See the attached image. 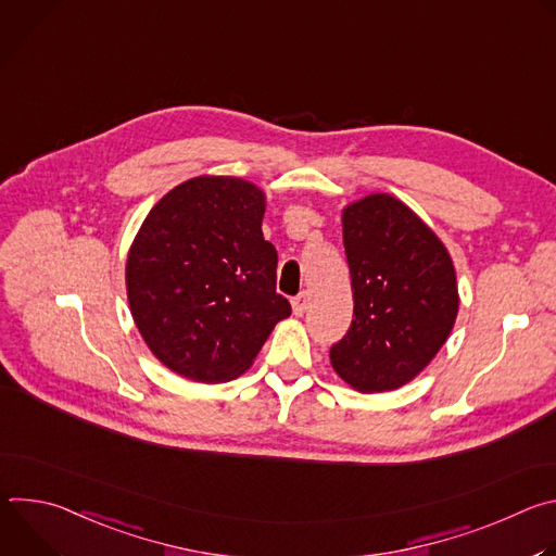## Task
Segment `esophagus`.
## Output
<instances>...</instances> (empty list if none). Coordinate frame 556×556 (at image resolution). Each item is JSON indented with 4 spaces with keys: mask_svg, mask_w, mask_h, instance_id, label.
Here are the masks:
<instances>
[{
    "mask_svg": "<svg viewBox=\"0 0 556 556\" xmlns=\"http://www.w3.org/2000/svg\"><path fill=\"white\" fill-rule=\"evenodd\" d=\"M305 309H307V294L301 292V294H296V296L292 299V312H294L296 316H303Z\"/></svg>",
    "mask_w": 556,
    "mask_h": 556,
    "instance_id": "esophagus-1",
    "label": "esophagus"
}]
</instances>
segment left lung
Returning <instances> with one entry per match:
<instances>
[{"label": "left lung", "mask_w": 556, "mask_h": 556, "mask_svg": "<svg viewBox=\"0 0 556 556\" xmlns=\"http://www.w3.org/2000/svg\"><path fill=\"white\" fill-rule=\"evenodd\" d=\"M354 319L330 348L334 371L363 393L416 378L457 316L455 268L435 232L401 200L367 195L343 211Z\"/></svg>", "instance_id": "1"}]
</instances>
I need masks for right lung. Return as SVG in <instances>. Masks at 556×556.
<instances>
[{"instance_id": "obj_1", "label": "right lung", "mask_w": 556, "mask_h": 556, "mask_svg": "<svg viewBox=\"0 0 556 556\" xmlns=\"http://www.w3.org/2000/svg\"><path fill=\"white\" fill-rule=\"evenodd\" d=\"M264 211L255 185L202 176L144 217L127 257V299L144 343L176 374L198 382L240 376L290 316Z\"/></svg>"}]
</instances>
